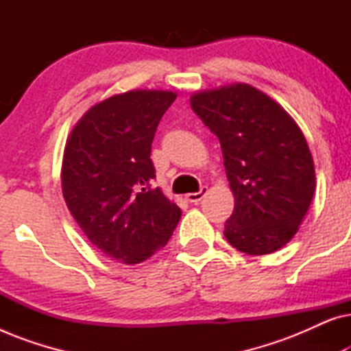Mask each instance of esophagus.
<instances>
[{
    "instance_id": "esophagus-1",
    "label": "esophagus",
    "mask_w": 351,
    "mask_h": 351,
    "mask_svg": "<svg viewBox=\"0 0 351 351\" xmlns=\"http://www.w3.org/2000/svg\"><path fill=\"white\" fill-rule=\"evenodd\" d=\"M206 195H208V186H201V190H199V191H196V193H189V195H185V198H186V201H190V203L198 204L199 201L203 199Z\"/></svg>"
}]
</instances>
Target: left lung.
Returning <instances> with one entry per match:
<instances>
[{
  "label": "left lung",
  "instance_id": "8db88e82",
  "mask_svg": "<svg viewBox=\"0 0 351 351\" xmlns=\"http://www.w3.org/2000/svg\"><path fill=\"white\" fill-rule=\"evenodd\" d=\"M193 112L220 141L234 209L223 234L249 256L271 254L299 232L316 189L315 165L294 118L246 83L191 94Z\"/></svg>",
  "mask_w": 351,
  "mask_h": 351
}]
</instances>
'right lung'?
<instances>
[{
    "label": "right lung",
    "mask_w": 351,
    "mask_h": 351,
    "mask_svg": "<svg viewBox=\"0 0 351 351\" xmlns=\"http://www.w3.org/2000/svg\"><path fill=\"white\" fill-rule=\"evenodd\" d=\"M172 90L134 89L100 100L78 119L62 160L66 208L90 243L126 265L169 241L182 210L153 189L152 142Z\"/></svg>",
    "instance_id": "obj_1"
}]
</instances>
